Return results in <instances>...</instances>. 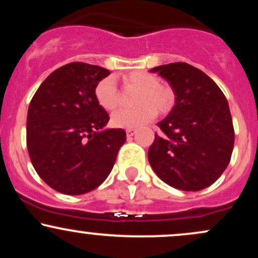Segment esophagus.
<instances>
[{
    "label": "esophagus",
    "mask_w": 258,
    "mask_h": 258,
    "mask_svg": "<svg viewBox=\"0 0 258 258\" xmlns=\"http://www.w3.org/2000/svg\"><path fill=\"white\" fill-rule=\"evenodd\" d=\"M135 133H136V130H133V128H131V130H126V136H127V138L133 137V136H135Z\"/></svg>",
    "instance_id": "obj_1"
}]
</instances>
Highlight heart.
I'll list each match as a JSON object with an SVG mask.
<instances>
[{"mask_svg": "<svg viewBox=\"0 0 258 258\" xmlns=\"http://www.w3.org/2000/svg\"><path fill=\"white\" fill-rule=\"evenodd\" d=\"M122 82L126 87L137 88L132 109H120L111 115V125L117 128H137L146 125L159 114L170 111L174 103V93L168 86L160 84L158 76L148 72L136 70L123 74ZM94 98L104 110H114L119 103V91L111 78L102 79L94 87Z\"/></svg>", "mask_w": 258, "mask_h": 258, "instance_id": "1", "label": "heart"}]
</instances>
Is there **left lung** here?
<instances>
[{"mask_svg":"<svg viewBox=\"0 0 258 258\" xmlns=\"http://www.w3.org/2000/svg\"><path fill=\"white\" fill-rule=\"evenodd\" d=\"M150 72L166 80L176 94L148 152L150 166L173 188L201 190L220 178L232 156L234 127L226 97L214 80L186 63Z\"/></svg>","mask_w":258,"mask_h":258,"instance_id":"8db88e82","label":"left lung"}]
</instances>
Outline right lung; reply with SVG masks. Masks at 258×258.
<instances>
[{"instance_id": "add662e5", "label": "right lung", "mask_w": 258, "mask_h": 258, "mask_svg": "<svg viewBox=\"0 0 258 258\" xmlns=\"http://www.w3.org/2000/svg\"><path fill=\"white\" fill-rule=\"evenodd\" d=\"M98 65L69 63L54 70L32 97L26 146L38 176L51 188L81 195L104 182L126 141L122 128L104 130L109 115L94 87L109 75Z\"/></svg>"}]
</instances>
